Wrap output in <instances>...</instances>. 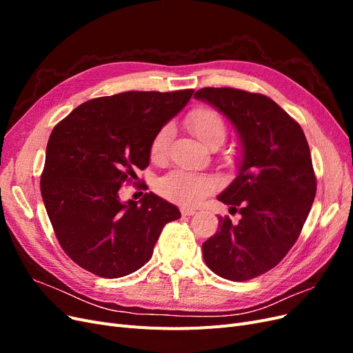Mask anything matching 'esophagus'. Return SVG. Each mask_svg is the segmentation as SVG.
Listing matches in <instances>:
<instances>
[{"mask_svg":"<svg viewBox=\"0 0 353 353\" xmlns=\"http://www.w3.org/2000/svg\"><path fill=\"white\" fill-rule=\"evenodd\" d=\"M181 213H183V216H191V215H194L196 210L188 209V208H183V209H181Z\"/></svg>","mask_w":353,"mask_h":353,"instance_id":"1","label":"esophagus"}]
</instances>
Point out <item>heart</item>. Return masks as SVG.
I'll list each match as a JSON object with an SVG mask.
<instances>
[{"instance_id": "b5f03b06", "label": "heart", "mask_w": 353, "mask_h": 353, "mask_svg": "<svg viewBox=\"0 0 353 353\" xmlns=\"http://www.w3.org/2000/svg\"><path fill=\"white\" fill-rule=\"evenodd\" d=\"M185 123L188 130L208 147H218L227 137V123L223 117L212 109L199 108L191 110ZM172 135V126L165 125L153 137L150 154L153 159H162L166 154ZM215 187V181L208 175H200L188 170L176 169L159 179V193L168 200L183 206H193Z\"/></svg>"}]
</instances>
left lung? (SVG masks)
<instances>
[{
  "label": "left lung",
  "instance_id": "8db88e82",
  "mask_svg": "<svg viewBox=\"0 0 353 353\" xmlns=\"http://www.w3.org/2000/svg\"><path fill=\"white\" fill-rule=\"evenodd\" d=\"M194 97L225 114L243 144L239 175L218 196L240 221L218 218L203 259L222 279L252 280L279 265L303 228L316 193L311 152L301 125L263 94L201 88Z\"/></svg>",
  "mask_w": 353,
  "mask_h": 353
}]
</instances>
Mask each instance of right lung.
<instances>
[{"label":"right lung","instance_id":"right-lung-1","mask_svg":"<svg viewBox=\"0 0 353 353\" xmlns=\"http://www.w3.org/2000/svg\"><path fill=\"white\" fill-rule=\"evenodd\" d=\"M194 90L126 91L78 105L52 130L41 194L69 258L103 279H119L150 261L176 206L153 193L119 199L135 168L150 163L156 132L183 110Z\"/></svg>","mask_w":353,"mask_h":353}]
</instances>
